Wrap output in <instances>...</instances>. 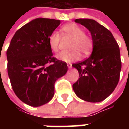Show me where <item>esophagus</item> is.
I'll use <instances>...</instances> for the list:
<instances>
[{"label":"esophagus","mask_w":129,"mask_h":129,"mask_svg":"<svg viewBox=\"0 0 129 129\" xmlns=\"http://www.w3.org/2000/svg\"><path fill=\"white\" fill-rule=\"evenodd\" d=\"M67 66L68 68L69 69H71V68H72V64H71V63H68Z\"/></svg>","instance_id":"34e87169"}]
</instances>
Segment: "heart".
I'll use <instances>...</instances> for the list:
<instances>
[{
    "label": "heart",
    "mask_w": 129,
    "mask_h": 129,
    "mask_svg": "<svg viewBox=\"0 0 129 129\" xmlns=\"http://www.w3.org/2000/svg\"><path fill=\"white\" fill-rule=\"evenodd\" d=\"M63 31L66 34L72 37L73 41L70 47L73 51L62 52L57 55V59L62 61L70 63L76 61L80 59V52L86 55L89 53L92 48V40L87 36L84 30L81 27L76 24H67L62 27ZM60 35L57 32H54L50 35L48 43L50 50L56 52L59 50Z\"/></svg>",
    "instance_id": "b5f03b06"
}]
</instances>
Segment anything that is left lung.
<instances>
[{"label": "left lung", "instance_id": "8db88e82", "mask_svg": "<svg viewBox=\"0 0 129 129\" xmlns=\"http://www.w3.org/2000/svg\"><path fill=\"white\" fill-rule=\"evenodd\" d=\"M75 22L90 32L92 51L88 59L72 65L79 75L73 90L81 100L100 102L111 95L118 84L122 68L119 45L112 33L95 20L79 18Z\"/></svg>", "mask_w": 129, "mask_h": 129}]
</instances>
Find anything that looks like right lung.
<instances>
[{
    "label": "right lung",
    "mask_w": 129,
    "mask_h": 129,
    "mask_svg": "<svg viewBox=\"0 0 129 129\" xmlns=\"http://www.w3.org/2000/svg\"><path fill=\"white\" fill-rule=\"evenodd\" d=\"M59 20L38 18L17 30L7 50V73L16 95L27 105L49 102L54 83L68 71L66 63L53 57L49 37Z\"/></svg>",
    "instance_id": "right-lung-1"
}]
</instances>
